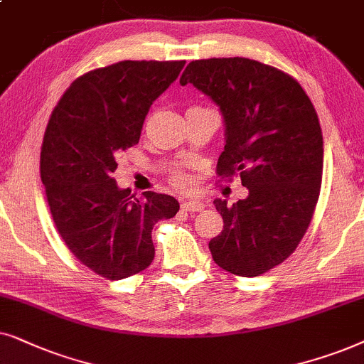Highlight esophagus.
Wrapping results in <instances>:
<instances>
[{"label":"esophagus","instance_id":"34e87169","mask_svg":"<svg viewBox=\"0 0 364 364\" xmlns=\"http://www.w3.org/2000/svg\"><path fill=\"white\" fill-rule=\"evenodd\" d=\"M181 208H183V210H185V211L196 213V211L205 210V203H203V201H195V200H191V201H185V203H183Z\"/></svg>","mask_w":364,"mask_h":364}]
</instances>
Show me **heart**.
<instances>
[{"label": "heart", "mask_w": 364, "mask_h": 364, "mask_svg": "<svg viewBox=\"0 0 364 364\" xmlns=\"http://www.w3.org/2000/svg\"><path fill=\"white\" fill-rule=\"evenodd\" d=\"M174 185L186 186L188 185V176H186V174H183V173L174 174Z\"/></svg>", "instance_id": "obj_1"}]
</instances>
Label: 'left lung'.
Masks as SVG:
<instances>
[{"label": "left lung", "mask_w": 364, "mask_h": 364, "mask_svg": "<svg viewBox=\"0 0 364 364\" xmlns=\"http://www.w3.org/2000/svg\"><path fill=\"white\" fill-rule=\"evenodd\" d=\"M191 83L221 111L220 176L240 173L248 196L216 198L223 231L210 241L215 263L253 278L283 263L306 232L323 174V134L311 100L296 80L248 58H211L186 66Z\"/></svg>", "instance_id": "obj_1"}]
</instances>
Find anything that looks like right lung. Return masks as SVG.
I'll return each mask as SVG.
<instances>
[{
    "mask_svg": "<svg viewBox=\"0 0 364 364\" xmlns=\"http://www.w3.org/2000/svg\"><path fill=\"white\" fill-rule=\"evenodd\" d=\"M185 61H119L80 76L53 109L41 146V181L53 221L77 259L106 279L146 269L151 230L179 203L144 191L134 198L111 176L114 156L134 146L144 118Z\"/></svg>",
    "mask_w": 364,
    "mask_h": 364,
    "instance_id": "1",
    "label": "right lung"
}]
</instances>
